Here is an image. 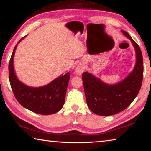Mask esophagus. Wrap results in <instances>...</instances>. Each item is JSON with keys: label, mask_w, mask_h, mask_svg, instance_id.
I'll return each mask as SVG.
<instances>
[{"label": "esophagus", "mask_w": 151, "mask_h": 151, "mask_svg": "<svg viewBox=\"0 0 151 151\" xmlns=\"http://www.w3.org/2000/svg\"><path fill=\"white\" fill-rule=\"evenodd\" d=\"M85 66L82 63L78 64L75 68V73L78 75H81V74L83 73V71L85 70Z\"/></svg>", "instance_id": "obj_1"}]
</instances>
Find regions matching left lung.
<instances>
[{
    "mask_svg": "<svg viewBox=\"0 0 151 151\" xmlns=\"http://www.w3.org/2000/svg\"><path fill=\"white\" fill-rule=\"evenodd\" d=\"M121 31L131 40L136 51V65L132 72L123 81L114 85H106L87 72L82 76L89 109L100 116L113 115L124 111L136 98L142 85L143 60L141 50L129 33Z\"/></svg>",
    "mask_w": 151,
    "mask_h": 151,
    "instance_id": "left-lung-1",
    "label": "left lung"
}]
</instances>
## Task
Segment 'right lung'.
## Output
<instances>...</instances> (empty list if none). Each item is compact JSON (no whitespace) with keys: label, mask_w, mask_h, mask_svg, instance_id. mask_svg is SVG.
I'll use <instances>...</instances> for the list:
<instances>
[{"label":"right lung","mask_w":151,"mask_h":151,"mask_svg":"<svg viewBox=\"0 0 151 151\" xmlns=\"http://www.w3.org/2000/svg\"><path fill=\"white\" fill-rule=\"evenodd\" d=\"M16 48L17 45L9 61V77L12 92L17 101L24 108L43 115L52 114L59 111L65 103L70 73L60 76L48 85L41 87L33 88L25 85L19 81L14 73L13 58Z\"/></svg>","instance_id":"add662e5"}]
</instances>
